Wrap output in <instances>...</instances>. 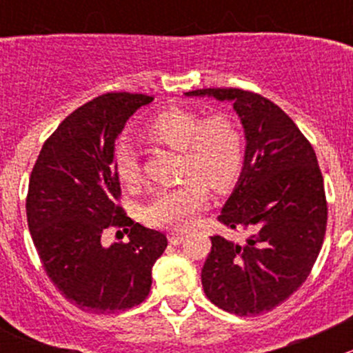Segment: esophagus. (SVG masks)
I'll return each instance as SVG.
<instances>
[{"label": "esophagus", "mask_w": 353, "mask_h": 353, "mask_svg": "<svg viewBox=\"0 0 353 353\" xmlns=\"http://www.w3.org/2000/svg\"><path fill=\"white\" fill-rule=\"evenodd\" d=\"M184 241V234H179V232H172L169 234V243L174 244V245H179L181 243Z\"/></svg>", "instance_id": "obj_1"}]
</instances>
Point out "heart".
Returning <instances> with one entry per match:
<instances>
[{
    "label": "heart",
    "instance_id": "b5f03b06",
    "mask_svg": "<svg viewBox=\"0 0 353 353\" xmlns=\"http://www.w3.org/2000/svg\"><path fill=\"white\" fill-rule=\"evenodd\" d=\"M145 137L162 147L181 152L177 186L155 191L143 208L145 222L159 229L184 230L208 203L210 190L225 191L239 179L245 159L243 131L225 114L203 119L184 108L157 114L145 128ZM116 174L126 186L141 183L138 157L128 145L114 154Z\"/></svg>",
    "mask_w": 353,
    "mask_h": 353
}]
</instances>
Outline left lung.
Returning a JSON list of instances; mask_svg holds the SVG:
<instances>
[{
	"instance_id": "8db88e82",
	"label": "left lung",
	"mask_w": 353,
	"mask_h": 353,
	"mask_svg": "<svg viewBox=\"0 0 353 353\" xmlns=\"http://www.w3.org/2000/svg\"><path fill=\"white\" fill-rule=\"evenodd\" d=\"M186 95L232 101L245 130L244 172L216 216L241 243L212 236L201 270L206 297L227 312L258 316L285 302L311 273L328 222L325 183L314 148L282 109L241 88Z\"/></svg>"
}]
</instances>
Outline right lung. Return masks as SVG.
Segmentation results:
<instances>
[{
  "label": "right lung",
  "mask_w": 353,
  "mask_h": 353,
  "mask_svg": "<svg viewBox=\"0 0 353 353\" xmlns=\"http://www.w3.org/2000/svg\"><path fill=\"white\" fill-rule=\"evenodd\" d=\"M152 95L108 92L70 114L44 141L30 174L27 222L42 268L63 297L92 312L141 304L167 248L162 232L134 223L121 206L114 167L117 134ZM130 241L104 248L101 234Z\"/></svg>",
  "instance_id": "1"
}]
</instances>
